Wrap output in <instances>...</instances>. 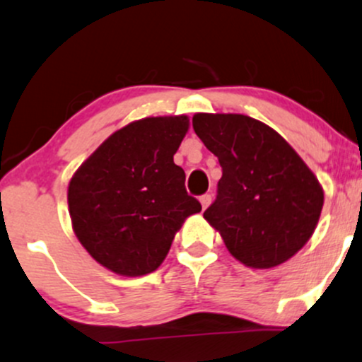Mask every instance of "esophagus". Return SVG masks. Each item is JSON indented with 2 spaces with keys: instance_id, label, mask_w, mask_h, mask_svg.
Instances as JSON below:
<instances>
[{
  "instance_id": "34e87169",
  "label": "esophagus",
  "mask_w": 362,
  "mask_h": 362,
  "mask_svg": "<svg viewBox=\"0 0 362 362\" xmlns=\"http://www.w3.org/2000/svg\"><path fill=\"white\" fill-rule=\"evenodd\" d=\"M211 199H213L211 194H204V196H201L199 201H201V204H202V209H206L209 204H211Z\"/></svg>"
}]
</instances>
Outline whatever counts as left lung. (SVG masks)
Segmentation results:
<instances>
[{
  "label": "left lung",
  "mask_w": 362,
  "mask_h": 362,
  "mask_svg": "<svg viewBox=\"0 0 362 362\" xmlns=\"http://www.w3.org/2000/svg\"><path fill=\"white\" fill-rule=\"evenodd\" d=\"M194 132L221 166L204 218L249 268L285 263L311 239L323 189L287 141L263 122L235 113H196Z\"/></svg>",
  "instance_id": "1"
}]
</instances>
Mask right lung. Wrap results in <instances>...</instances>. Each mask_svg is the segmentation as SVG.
Returning a JSON list of instances; mask_svg holds the SVG:
<instances>
[{
	"instance_id": "1",
	"label": "right lung",
	"mask_w": 362,
	"mask_h": 362,
	"mask_svg": "<svg viewBox=\"0 0 362 362\" xmlns=\"http://www.w3.org/2000/svg\"><path fill=\"white\" fill-rule=\"evenodd\" d=\"M189 118L129 123L82 163L69 184L71 226L86 251L113 273L141 276L168 254L185 218L201 202L185 190L173 163Z\"/></svg>"
}]
</instances>
